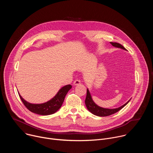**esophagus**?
I'll use <instances>...</instances> for the list:
<instances>
[{
    "instance_id": "1",
    "label": "esophagus",
    "mask_w": 153,
    "mask_h": 153,
    "mask_svg": "<svg viewBox=\"0 0 153 153\" xmlns=\"http://www.w3.org/2000/svg\"><path fill=\"white\" fill-rule=\"evenodd\" d=\"M80 82H81V81H80V80L76 79V80H75L74 81V82H73V84H74V85H79V84H80Z\"/></svg>"
}]
</instances>
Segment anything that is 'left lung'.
<instances>
[{"mask_svg":"<svg viewBox=\"0 0 153 153\" xmlns=\"http://www.w3.org/2000/svg\"><path fill=\"white\" fill-rule=\"evenodd\" d=\"M111 44L115 47H117V48H122L123 50H126L121 44L119 43H116V42H111ZM130 100H129L126 103H125L123 105L117 108H114V109H107V108H103L102 107H100L99 106H97L93 100L92 98H91V96L89 90L87 89L86 90V99H85V105L87 108V109L93 114L97 116H100V117H105V116H110L111 114H113L116 113H117V111H119V110H120L122 108H123L129 102Z\"/></svg>","mask_w":153,"mask_h":153,"instance_id":"8db88e82","label":"left lung"}]
</instances>
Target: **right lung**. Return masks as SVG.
Listing matches in <instances>:
<instances>
[{
  "label": "right lung",
  "instance_id": "1",
  "mask_svg": "<svg viewBox=\"0 0 153 153\" xmlns=\"http://www.w3.org/2000/svg\"><path fill=\"white\" fill-rule=\"evenodd\" d=\"M71 88L72 86L71 85L63 86L53 99L45 103L41 104L30 103L25 100L21 97L20 94L18 93L21 100L22 101L23 103L28 110L37 114L46 116L54 114L59 110L64 101L65 96L67 95V93Z\"/></svg>",
  "mask_w": 153,
  "mask_h": 153
}]
</instances>
